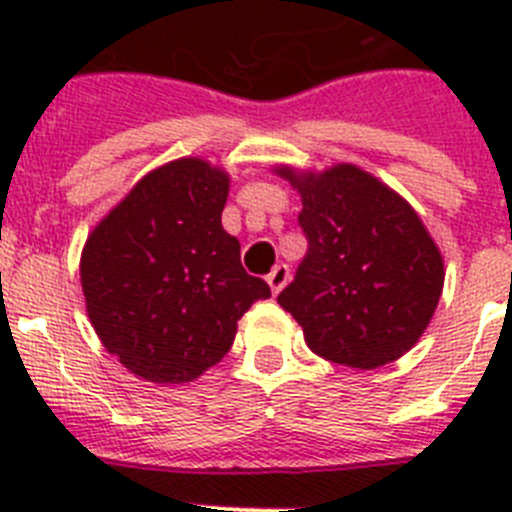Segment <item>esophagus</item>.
<instances>
[{
    "label": "esophagus",
    "instance_id": "1",
    "mask_svg": "<svg viewBox=\"0 0 512 512\" xmlns=\"http://www.w3.org/2000/svg\"><path fill=\"white\" fill-rule=\"evenodd\" d=\"M266 282H269L271 292H274V295H279V292H282V289H284V284L289 282V266L287 264L274 266L269 277H266Z\"/></svg>",
    "mask_w": 512,
    "mask_h": 512
}]
</instances>
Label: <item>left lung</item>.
<instances>
[{
  "label": "left lung",
  "instance_id": "8db88e82",
  "mask_svg": "<svg viewBox=\"0 0 512 512\" xmlns=\"http://www.w3.org/2000/svg\"><path fill=\"white\" fill-rule=\"evenodd\" d=\"M302 197L307 256L279 305L312 354L377 369L418 343L443 292V256L405 197L354 164L274 166Z\"/></svg>",
  "mask_w": 512,
  "mask_h": 512
}]
</instances>
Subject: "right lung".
<instances>
[{"label": "right lung", "mask_w": 512, "mask_h": 512, "mask_svg": "<svg viewBox=\"0 0 512 512\" xmlns=\"http://www.w3.org/2000/svg\"><path fill=\"white\" fill-rule=\"evenodd\" d=\"M230 176L197 156L148 171L94 225L81 289L102 346L146 382L184 384L223 359L238 320L271 297L223 228Z\"/></svg>", "instance_id": "add662e5"}]
</instances>
